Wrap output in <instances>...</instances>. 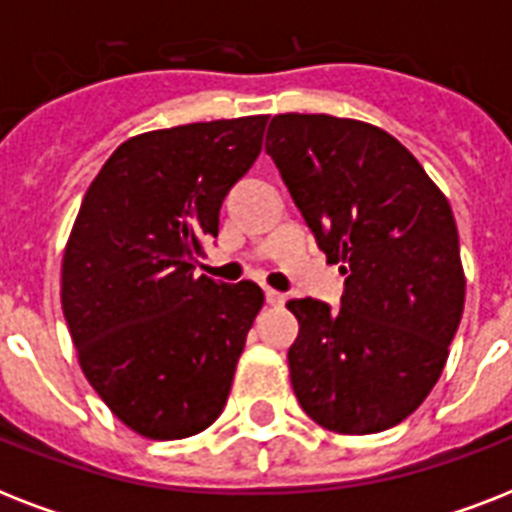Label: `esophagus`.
I'll return each mask as SVG.
<instances>
[{
	"label": "esophagus",
	"instance_id": "34e87169",
	"mask_svg": "<svg viewBox=\"0 0 512 512\" xmlns=\"http://www.w3.org/2000/svg\"><path fill=\"white\" fill-rule=\"evenodd\" d=\"M287 300V297L281 295V292H276V289H265V303L268 305H281Z\"/></svg>",
	"mask_w": 512,
	"mask_h": 512
}]
</instances>
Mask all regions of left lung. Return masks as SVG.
<instances>
[{
    "label": "left lung",
    "instance_id": "obj_1",
    "mask_svg": "<svg viewBox=\"0 0 512 512\" xmlns=\"http://www.w3.org/2000/svg\"><path fill=\"white\" fill-rule=\"evenodd\" d=\"M329 263L340 311L303 297L289 377L321 428L366 436L406 420L444 372L465 308L452 207L422 164L380 127L279 114L265 146Z\"/></svg>",
    "mask_w": 512,
    "mask_h": 512
}]
</instances>
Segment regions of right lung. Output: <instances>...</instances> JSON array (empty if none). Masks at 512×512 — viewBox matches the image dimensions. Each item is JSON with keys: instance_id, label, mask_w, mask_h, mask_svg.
<instances>
[{"instance_id": "add662e5", "label": "right lung", "mask_w": 512, "mask_h": 512, "mask_svg": "<svg viewBox=\"0 0 512 512\" xmlns=\"http://www.w3.org/2000/svg\"><path fill=\"white\" fill-rule=\"evenodd\" d=\"M265 124L241 116L135 135L84 193L60 303L84 377L140 436H196L228 401L263 289L196 279L193 263Z\"/></svg>"}]
</instances>
